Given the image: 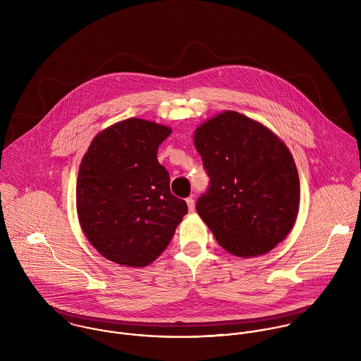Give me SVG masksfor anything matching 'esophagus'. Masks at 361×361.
<instances>
[{
	"label": "esophagus",
	"instance_id": "esophagus-1",
	"mask_svg": "<svg viewBox=\"0 0 361 361\" xmlns=\"http://www.w3.org/2000/svg\"><path fill=\"white\" fill-rule=\"evenodd\" d=\"M186 203H188V208H189V211H190V212H193V211H195V200H193L192 197H189V199H186Z\"/></svg>",
	"mask_w": 361,
	"mask_h": 361
}]
</instances>
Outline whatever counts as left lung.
<instances>
[{"instance_id":"1","label":"left lung","mask_w":361,"mask_h":361,"mask_svg":"<svg viewBox=\"0 0 361 361\" xmlns=\"http://www.w3.org/2000/svg\"><path fill=\"white\" fill-rule=\"evenodd\" d=\"M209 176L196 209L221 247L238 257L271 252L292 231L300 180L286 145L267 126L224 111L195 130Z\"/></svg>"}]
</instances>
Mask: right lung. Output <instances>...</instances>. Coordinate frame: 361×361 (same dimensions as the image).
I'll list each match as a JSON object with an SVG mask.
<instances>
[{"mask_svg": "<svg viewBox=\"0 0 361 361\" xmlns=\"http://www.w3.org/2000/svg\"><path fill=\"white\" fill-rule=\"evenodd\" d=\"M169 126L128 118L105 128L83 155L76 182L80 228L103 257L146 267L161 256L188 214L169 190L158 146Z\"/></svg>", "mask_w": 361, "mask_h": 361, "instance_id": "1", "label": "right lung"}]
</instances>
